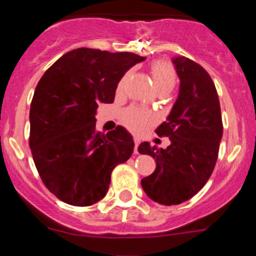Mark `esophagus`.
Returning a JSON list of instances; mask_svg holds the SVG:
<instances>
[{
	"label": "esophagus",
	"instance_id": "34e87169",
	"mask_svg": "<svg viewBox=\"0 0 256 256\" xmlns=\"http://www.w3.org/2000/svg\"><path fill=\"white\" fill-rule=\"evenodd\" d=\"M134 142H135V147H134V152H135V154H138V144H140V140H138V138H134Z\"/></svg>",
	"mask_w": 256,
	"mask_h": 256
}]
</instances>
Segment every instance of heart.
I'll return each mask as SVG.
<instances>
[{
    "label": "heart",
    "mask_w": 256,
    "mask_h": 256,
    "mask_svg": "<svg viewBox=\"0 0 256 256\" xmlns=\"http://www.w3.org/2000/svg\"><path fill=\"white\" fill-rule=\"evenodd\" d=\"M151 74L152 80H154V85L158 92H171L172 89L176 85V70L174 66L164 60H157L152 63L151 66ZM128 74H126L122 79H121L120 84L118 86V92H121L124 88V82ZM122 124L128 128V130L134 131V132H142L146 130L150 125L152 124V116L151 114L144 112V110L138 109V108H128L122 114Z\"/></svg>",
    "instance_id": "obj_1"
}]
</instances>
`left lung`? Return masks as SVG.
I'll list each match as a JSON object with an SVG mask.
<instances>
[{
	"mask_svg": "<svg viewBox=\"0 0 256 256\" xmlns=\"http://www.w3.org/2000/svg\"><path fill=\"white\" fill-rule=\"evenodd\" d=\"M180 92L167 121L156 128L170 138L167 148L142 142L138 152L156 161V170L141 180L144 193L164 206L180 204L207 183L218 158L223 135L220 105L214 82L204 68L186 56L172 59Z\"/></svg>",
	"mask_w": 256,
	"mask_h": 256,
	"instance_id": "left-lung-1",
	"label": "left lung"
}]
</instances>
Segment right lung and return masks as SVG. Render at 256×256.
<instances>
[{
    "label": "right lung",
    "instance_id": "add662e5",
    "mask_svg": "<svg viewBox=\"0 0 256 256\" xmlns=\"http://www.w3.org/2000/svg\"><path fill=\"white\" fill-rule=\"evenodd\" d=\"M135 53L78 48L43 74L30 112V147L46 187L64 203L86 207L109 190L112 172L130 158L132 136L95 130L99 104H112L124 74L144 60Z\"/></svg>",
    "mask_w": 256,
    "mask_h": 256
}]
</instances>
